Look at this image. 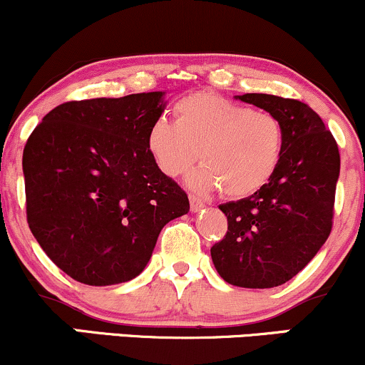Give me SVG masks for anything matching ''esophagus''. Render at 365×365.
<instances>
[{"label":"esophagus","instance_id":"34e87169","mask_svg":"<svg viewBox=\"0 0 365 365\" xmlns=\"http://www.w3.org/2000/svg\"><path fill=\"white\" fill-rule=\"evenodd\" d=\"M188 199H190V209H192V211H194V212L200 211V209L204 207V202H202V200H200L197 195H192V194H190V195H188Z\"/></svg>","mask_w":365,"mask_h":365}]
</instances>
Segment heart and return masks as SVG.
I'll return each mask as SVG.
<instances>
[{
    "instance_id": "heart-1",
    "label": "heart",
    "mask_w": 365,
    "mask_h": 365,
    "mask_svg": "<svg viewBox=\"0 0 365 365\" xmlns=\"http://www.w3.org/2000/svg\"><path fill=\"white\" fill-rule=\"evenodd\" d=\"M175 121L158 116L145 133V148L166 177L188 175L194 190L221 188L223 195L244 199L259 192L278 171L284 153L283 121L274 113L252 110L212 92L178 99Z\"/></svg>"
}]
</instances>
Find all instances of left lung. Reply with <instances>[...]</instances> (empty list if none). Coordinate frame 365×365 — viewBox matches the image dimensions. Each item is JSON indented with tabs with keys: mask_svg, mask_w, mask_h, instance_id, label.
Wrapping results in <instances>:
<instances>
[{
	"mask_svg": "<svg viewBox=\"0 0 365 365\" xmlns=\"http://www.w3.org/2000/svg\"><path fill=\"white\" fill-rule=\"evenodd\" d=\"M238 99L283 121L284 153L266 187L237 202L221 204L228 230L211 247V257L226 283L273 288L300 273L329 237L340 150L309 104L273 94Z\"/></svg>",
	"mask_w": 365,
	"mask_h": 365,
	"instance_id": "1",
	"label": "left lung"
}]
</instances>
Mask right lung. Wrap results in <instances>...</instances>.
Wrapping results in <instances>:
<instances>
[{"label":"right lung","instance_id":"obj_1","mask_svg":"<svg viewBox=\"0 0 365 365\" xmlns=\"http://www.w3.org/2000/svg\"><path fill=\"white\" fill-rule=\"evenodd\" d=\"M161 98L140 92L63 103L25 144L29 228L48 257L83 284L135 278L163 226L190 209L185 190L145 148Z\"/></svg>","mask_w":365,"mask_h":365}]
</instances>
